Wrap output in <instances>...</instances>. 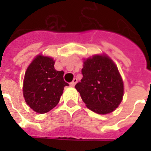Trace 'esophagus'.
Segmentation results:
<instances>
[{"label": "esophagus", "mask_w": 151, "mask_h": 151, "mask_svg": "<svg viewBox=\"0 0 151 151\" xmlns=\"http://www.w3.org/2000/svg\"><path fill=\"white\" fill-rule=\"evenodd\" d=\"M77 82H78V79L74 78L72 82H70V86H74Z\"/></svg>", "instance_id": "obj_1"}]
</instances>
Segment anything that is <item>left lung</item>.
<instances>
[{"instance_id": "8db88e82", "label": "left lung", "mask_w": 151, "mask_h": 151, "mask_svg": "<svg viewBox=\"0 0 151 151\" xmlns=\"http://www.w3.org/2000/svg\"><path fill=\"white\" fill-rule=\"evenodd\" d=\"M82 78L75 86L86 107L98 114L110 113L122 101L124 83L117 66L106 55L84 60Z\"/></svg>"}]
</instances>
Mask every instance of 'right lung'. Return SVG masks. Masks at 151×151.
<instances>
[{
  "mask_svg": "<svg viewBox=\"0 0 151 151\" xmlns=\"http://www.w3.org/2000/svg\"><path fill=\"white\" fill-rule=\"evenodd\" d=\"M52 57L39 55L25 73L23 96L27 104L37 113H46L58 104L64 87V72L54 68Z\"/></svg>",
  "mask_w": 151,
  "mask_h": 151,
  "instance_id": "add662e5",
  "label": "right lung"
}]
</instances>
